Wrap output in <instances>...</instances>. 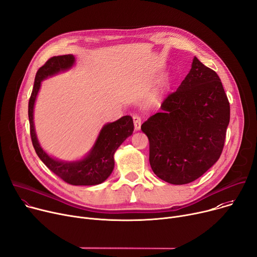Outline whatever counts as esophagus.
Returning <instances> with one entry per match:
<instances>
[{
	"label": "esophagus",
	"instance_id": "obj_1",
	"mask_svg": "<svg viewBox=\"0 0 257 257\" xmlns=\"http://www.w3.org/2000/svg\"><path fill=\"white\" fill-rule=\"evenodd\" d=\"M133 123H134V128L136 131H139L142 126V117L138 114L133 115Z\"/></svg>",
	"mask_w": 257,
	"mask_h": 257
}]
</instances>
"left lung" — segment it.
<instances>
[{"label": "left lung", "mask_w": 257, "mask_h": 257, "mask_svg": "<svg viewBox=\"0 0 257 257\" xmlns=\"http://www.w3.org/2000/svg\"><path fill=\"white\" fill-rule=\"evenodd\" d=\"M160 112L142 125L150 142L154 174L174 185L191 183L219 159L230 107L218 74L194 57L178 90L162 102Z\"/></svg>", "instance_id": "left-lung-1"}]
</instances>
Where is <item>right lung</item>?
<instances>
[{"mask_svg": "<svg viewBox=\"0 0 257 257\" xmlns=\"http://www.w3.org/2000/svg\"><path fill=\"white\" fill-rule=\"evenodd\" d=\"M75 64L73 55L50 58L36 73L35 82L29 101V121L32 143L41 161L58 177L70 185L93 186L103 183L114 167L113 155L117 148L134 130L133 119L124 115L117 121L105 124L99 132L92 149L83 158L75 161H63L49 156L41 148L34 125V106L41 87V81L60 72L69 70Z\"/></svg>", "mask_w": 257, "mask_h": 257, "instance_id": "1", "label": "right lung"}]
</instances>
